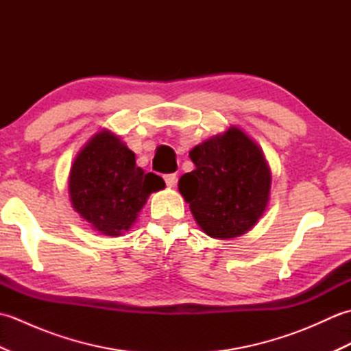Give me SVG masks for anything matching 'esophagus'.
Returning a JSON list of instances; mask_svg holds the SVG:
<instances>
[{
	"mask_svg": "<svg viewBox=\"0 0 351 351\" xmlns=\"http://www.w3.org/2000/svg\"><path fill=\"white\" fill-rule=\"evenodd\" d=\"M164 181H166V185L169 189L175 187L176 185V181H178V176L176 173H169V175H164Z\"/></svg>",
	"mask_w": 351,
	"mask_h": 351,
	"instance_id": "esophagus-1",
	"label": "esophagus"
}]
</instances>
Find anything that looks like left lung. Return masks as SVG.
I'll return each mask as SVG.
<instances>
[{"label":"left lung","instance_id":"1","mask_svg":"<svg viewBox=\"0 0 351 351\" xmlns=\"http://www.w3.org/2000/svg\"><path fill=\"white\" fill-rule=\"evenodd\" d=\"M196 169L181 176L180 193L206 235L240 237L263 217L271 173L261 147L237 126L190 151Z\"/></svg>","mask_w":351,"mask_h":351}]
</instances>
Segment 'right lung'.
Wrapping results in <instances>:
<instances>
[{"mask_svg":"<svg viewBox=\"0 0 351 351\" xmlns=\"http://www.w3.org/2000/svg\"><path fill=\"white\" fill-rule=\"evenodd\" d=\"M164 185L161 176L137 167L134 152L107 130L87 141L69 173L73 210L95 230L110 237L128 230L149 195Z\"/></svg>","mask_w":351,"mask_h":351,"instance_id":"right-lung-1","label":"right lung"}]
</instances>
